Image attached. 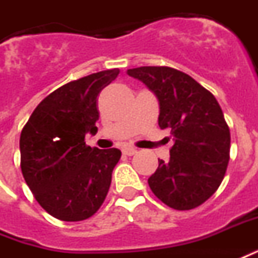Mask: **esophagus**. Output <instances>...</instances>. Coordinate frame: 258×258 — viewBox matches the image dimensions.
Instances as JSON below:
<instances>
[{
    "instance_id": "obj_1",
    "label": "esophagus",
    "mask_w": 258,
    "mask_h": 258,
    "mask_svg": "<svg viewBox=\"0 0 258 258\" xmlns=\"http://www.w3.org/2000/svg\"><path fill=\"white\" fill-rule=\"evenodd\" d=\"M137 152H138V151H137V149H135V148H133V147L123 148V154L127 155V156H133V155H135Z\"/></svg>"
}]
</instances>
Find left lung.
Returning <instances> with one entry per match:
<instances>
[{"instance_id":"obj_1","label":"left lung","mask_w":258,"mask_h":258,"mask_svg":"<svg viewBox=\"0 0 258 258\" xmlns=\"http://www.w3.org/2000/svg\"><path fill=\"white\" fill-rule=\"evenodd\" d=\"M158 98L162 130L173 137L169 160L159 159L148 184L173 210H192L222 183L229 163L230 133L215 96L190 75L170 67L127 71Z\"/></svg>"}]
</instances>
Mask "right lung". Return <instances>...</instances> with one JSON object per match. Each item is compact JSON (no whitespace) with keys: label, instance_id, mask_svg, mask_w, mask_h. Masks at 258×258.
Segmentation results:
<instances>
[{"label":"right lung","instance_id":"obj_1","mask_svg":"<svg viewBox=\"0 0 258 258\" xmlns=\"http://www.w3.org/2000/svg\"><path fill=\"white\" fill-rule=\"evenodd\" d=\"M118 74V68L100 71L55 89L21 133L25 181L43 210L60 221L91 218L107 196L121 152L88 147L85 135L98 133L99 93Z\"/></svg>","mask_w":258,"mask_h":258}]
</instances>
